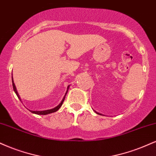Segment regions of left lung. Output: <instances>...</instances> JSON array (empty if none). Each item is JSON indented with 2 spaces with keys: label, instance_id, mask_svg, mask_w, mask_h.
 I'll use <instances>...</instances> for the list:
<instances>
[{
  "label": "left lung",
  "instance_id": "left-lung-1",
  "mask_svg": "<svg viewBox=\"0 0 156 156\" xmlns=\"http://www.w3.org/2000/svg\"><path fill=\"white\" fill-rule=\"evenodd\" d=\"M97 114H98V112H97Z\"/></svg>",
  "mask_w": 156,
  "mask_h": 156
}]
</instances>
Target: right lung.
Listing matches in <instances>:
<instances>
[{"label":"right lung","instance_id":"add662e5","mask_svg":"<svg viewBox=\"0 0 156 156\" xmlns=\"http://www.w3.org/2000/svg\"><path fill=\"white\" fill-rule=\"evenodd\" d=\"M12 86H13V89H14V92L16 93V96L18 97V98L20 99V101H21V98H20V95H19V94H18V92H17V90H16V86H15V84H14V80H13V77H12ZM69 88H70V86H67V91H66V93H65V96H64L63 99H62L61 102H60L59 104L58 105H57V107H55V108H52V109H50V110H41V111H38V110H37H37H30V111L31 112H33V113L37 114V115H47V114H50V113H52V112H54L57 111V110H59V109L60 108V107H61L62 105V103H63V102H64V100H65V96H66V94H67V91H68Z\"/></svg>","mask_w":156,"mask_h":156}]
</instances>
